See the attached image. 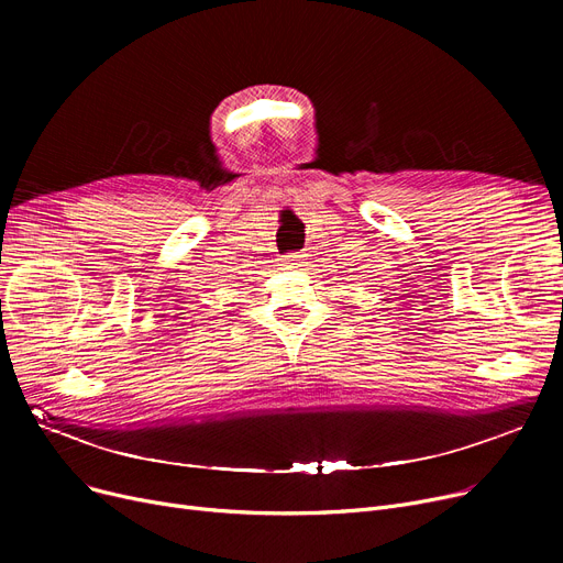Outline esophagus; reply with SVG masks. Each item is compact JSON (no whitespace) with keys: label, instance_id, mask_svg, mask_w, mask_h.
<instances>
[{"label":"esophagus","instance_id":"34e87169","mask_svg":"<svg viewBox=\"0 0 563 563\" xmlns=\"http://www.w3.org/2000/svg\"><path fill=\"white\" fill-rule=\"evenodd\" d=\"M283 269H287V272H291V269H299V266H303V255H299V253H289V255H285L283 257Z\"/></svg>","mask_w":563,"mask_h":563}]
</instances>
